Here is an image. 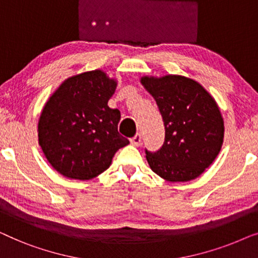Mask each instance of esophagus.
<instances>
[{
    "mask_svg": "<svg viewBox=\"0 0 258 258\" xmlns=\"http://www.w3.org/2000/svg\"><path fill=\"white\" fill-rule=\"evenodd\" d=\"M131 144H132L133 146H140V144H141V134L140 133H137L136 136H134L132 139H131Z\"/></svg>",
    "mask_w": 258,
    "mask_h": 258,
    "instance_id": "1",
    "label": "esophagus"
}]
</instances>
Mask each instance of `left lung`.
Listing matches in <instances>:
<instances>
[{"label": "left lung", "instance_id": "obj_1", "mask_svg": "<svg viewBox=\"0 0 258 258\" xmlns=\"http://www.w3.org/2000/svg\"><path fill=\"white\" fill-rule=\"evenodd\" d=\"M141 84L157 101L165 125L164 145L157 152L145 150L150 167L172 182L195 179L222 147L219 106L198 82L182 76L143 77Z\"/></svg>", "mask_w": 258, "mask_h": 258}]
</instances>
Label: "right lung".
Wrapping results in <instances>:
<instances>
[{
  "label": "right lung",
  "instance_id": "obj_1",
  "mask_svg": "<svg viewBox=\"0 0 258 258\" xmlns=\"http://www.w3.org/2000/svg\"><path fill=\"white\" fill-rule=\"evenodd\" d=\"M117 82L100 70L69 78L50 97L38 121L43 153L58 173L90 180L106 170L119 148L120 111L108 107Z\"/></svg>",
  "mask_w": 258,
  "mask_h": 258
}]
</instances>
